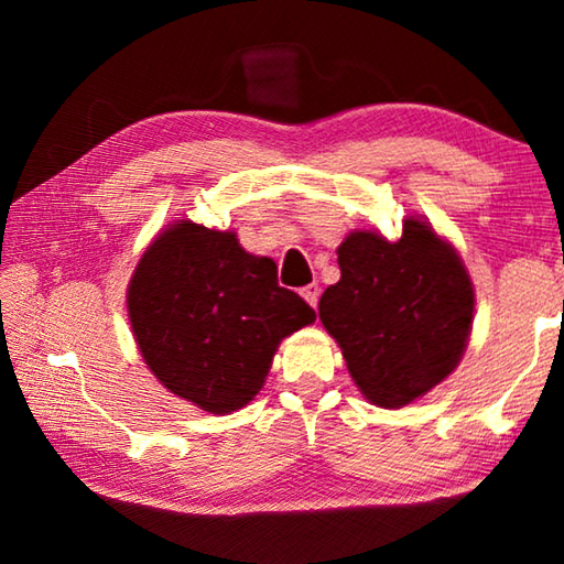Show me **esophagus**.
Here are the masks:
<instances>
[{
  "label": "esophagus",
  "mask_w": 564,
  "mask_h": 564,
  "mask_svg": "<svg viewBox=\"0 0 564 564\" xmlns=\"http://www.w3.org/2000/svg\"><path fill=\"white\" fill-rule=\"evenodd\" d=\"M301 295L305 299V303L316 308V305H318V295H321L318 283H308V285H305V289H301Z\"/></svg>",
  "instance_id": "esophagus-1"
}]
</instances>
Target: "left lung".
Instances as JSON below:
<instances>
[{
  "mask_svg": "<svg viewBox=\"0 0 564 564\" xmlns=\"http://www.w3.org/2000/svg\"><path fill=\"white\" fill-rule=\"evenodd\" d=\"M340 281L318 316L348 373L378 408H403L453 373L473 330L475 289L460 253L431 221L408 216L403 236L358 228L338 246Z\"/></svg>",
  "mask_w": 564,
  "mask_h": 564,
  "instance_id": "1",
  "label": "left lung"
}]
</instances>
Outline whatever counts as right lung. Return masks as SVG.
Listing matches in <instances>:
<instances>
[{
    "label": "right lung",
    "instance_id": "obj_1",
    "mask_svg": "<svg viewBox=\"0 0 564 564\" xmlns=\"http://www.w3.org/2000/svg\"><path fill=\"white\" fill-rule=\"evenodd\" d=\"M127 308L159 383L214 415L251 403L281 340L316 321L299 293L281 289L273 259L248 253L236 231L188 218L141 253Z\"/></svg>",
    "mask_w": 564,
    "mask_h": 564
}]
</instances>
